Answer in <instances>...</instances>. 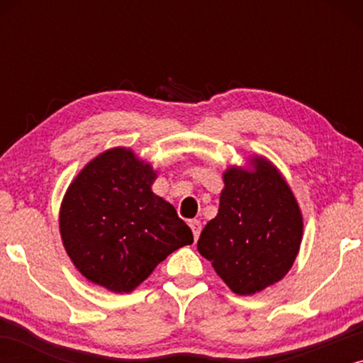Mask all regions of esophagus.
<instances>
[{"instance_id": "esophagus-1", "label": "esophagus", "mask_w": 363, "mask_h": 363, "mask_svg": "<svg viewBox=\"0 0 363 363\" xmlns=\"http://www.w3.org/2000/svg\"><path fill=\"white\" fill-rule=\"evenodd\" d=\"M190 228H191L193 236H195V241H196L198 236H200V233H201V223L198 221V220H191L190 221Z\"/></svg>"}]
</instances>
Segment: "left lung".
I'll use <instances>...</instances> for the list:
<instances>
[{"label":"left lung","mask_w":363,"mask_h":363,"mask_svg":"<svg viewBox=\"0 0 363 363\" xmlns=\"http://www.w3.org/2000/svg\"><path fill=\"white\" fill-rule=\"evenodd\" d=\"M216 218L203 228L198 251L240 296L281 281L302 241V215L279 170L262 157L223 175Z\"/></svg>","instance_id":"1"}]
</instances>
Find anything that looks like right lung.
Segmentation results:
<instances>
[{
    "mask_svg": "<svg viewBox=\"0 0 363 363\" xmlns=\"http://www.w3.org/2000/svg\"><path fill=\"white\" fill-rule=\"evenodd\" d=\"M157 172L130 148H111L82 168L59 213L62 245L79 272L112 292H130L193 233L152 185Z\"/></svg>",
    "mask_w": 363,
    "mask_h": 363,
    "instance_id": "1",
    "label": "right lung"
}]
</instances>
